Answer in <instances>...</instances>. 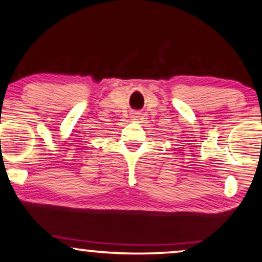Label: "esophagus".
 <instances>
[{"instance_id":"34e87169","label":"esophagus","mask_w":262,"mask_h":262,"mask_svg":"<svg viewBox=\"0 0 262 262\" xmlns=\"http://www.w3.org/2000/svg\"><path fill=\"white\" fill-rule=\"evenodd\" d=\"M132 117H133V118H138L139 116H138V114H133V115H132Z\"/></svg>"}]
</instances>
